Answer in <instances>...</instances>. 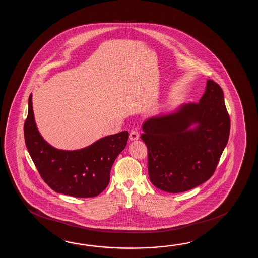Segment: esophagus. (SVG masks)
I'll list each match as a JSON object with an SVG mask.
<instances>
[{
	"instance_id": "obj_1",
	"label": "esophagus",
	"mask_w": 258,
	"mask_h": 258,
	"mask_svg": "<svg viewBox=\"0 0 258 258\" xmlns=\"http://www.w3.org/2000/svg\"><path fill=\"white\" fill-rule=\"evenodd\" d=\"M129 137H130V140H131V141H133V140H137V139L139 138V133H138L137 130H132V131L130 132Z\"/></svg>"
}]
</instances>
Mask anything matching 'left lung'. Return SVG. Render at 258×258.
I'll return each mask as SVG.
<instances>
[{
    "label": "left lung",
    "instance_id": "8db88e82",
    "mask_svg": "<svg viewBox=\"0 0 258 258\" xmlns=\"http://www.w3.org/2000/svg\"><path fill=\"white\" fill-rule=\"evenodd\" d=\"M192 124L198 125L190 130ZM230 120L219 84L209 79L198 103L143 124L149 179L168 192L191 190L214 174L230 136Z\"/></svg>",
    "mask_w": 258,
    "mask_h": 258
}]
</instances>
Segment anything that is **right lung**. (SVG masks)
Wrapping results in <instances>:
<instances>
[{
	"label": "right lung",
	"instance_id": "add662e5",
	"mask_svg": "<svg viewBox=\"0 0 258 258\" xmlns=\"http://www.w3.org/2000/svg\"><path fill=\"white\" fill-rule=\"evenodd\" d=\"M24 137L37 170L53 191L87 198L97 197L108 186L111 167L126 147L129 133L123 131L103 137L79 150L56 149L44 140L37 129L30 94Z\"/></svg>",
	"mask_w": 258,
	"mask_h": 258
}]
</instances>
